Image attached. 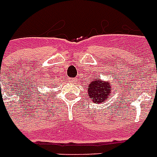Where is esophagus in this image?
<instances>
[{
  "mask_svg": "<svg viewBox=\"0 0 157 157\" xmlns=\"http://www.w3.org/2000/svg\"><path fill=\"white\" fill-rule=\"evenodd\" d=\"M69 82H71V83H74V82H75V79H74V78H69Z\"/></svg>",
  "mask_w": 157,
  "mask_h": 157,
  "instance_id": "1",
  "label": "esophagus"
}]
</instances>
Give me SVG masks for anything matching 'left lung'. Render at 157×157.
<instances>
[{
  "instance_id": "left-lung-1",
  "label": "left lung",
  "mask_w": 157,
  "mask_h": 157,
  "mask_svg": "<svg viewBox=\"0 0 157 157\" xmlns=\"http://www.w3.org/2000/svg\"><path fill=\"white\" fill-rule=\"evenodd\" d=\"M87 95L90 97V101L95 103H101L106 101L111 98V87L110 82L101 81V78L92 79L90 84L88 85Z\"/></svg>"
}]
</instances>
